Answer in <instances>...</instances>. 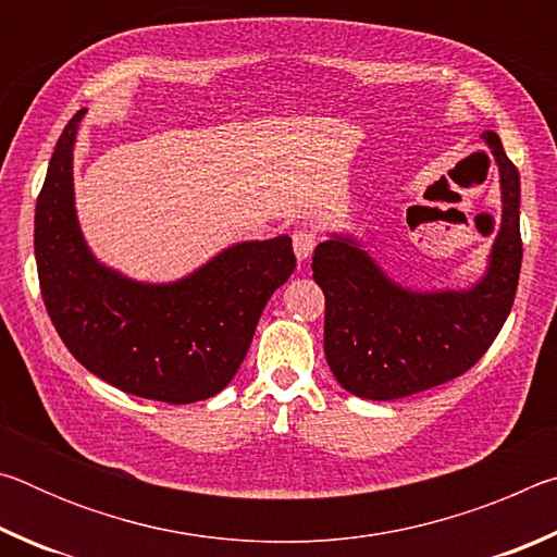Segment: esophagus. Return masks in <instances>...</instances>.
<instances>
[{"mask_svg":"<svg viewBox=\"0 0 557 557\" xmlns=\"http://www.w3.org/2000/svg\"><path fill=\"white\" fill-rule=\"evenodd\" d=\"M292 248H295L297 260L305 262L317 248V233L312 228H307V225H305V228L292 231Z\"/></svg>","mask_w":557,"mask_h":557,"instance_id":"esophagus-1","label":"esophagus"}]
</instances>
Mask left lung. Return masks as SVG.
I'll list each match as a JSON object with an SVG mask.
<instances>
[{"instance_id":"obj_1","label":"left lung","mask_w":557,"mask_h":557,"mask_svg":"<svg viewBox=\"0 0 557 557\" xmlns=\"http://www.w3.org/2000/svg\"><path fill=\"white\" fill-rule=\"evenodd\" d=\"M482 137L502 176V228L476 285L408 289L385 275L351 235L334 233L317 245L312 270L326 297V363L358 398H405L467 373L511 312L523 258L521 176L496 132Z\"/></svg>"}]
</instances>
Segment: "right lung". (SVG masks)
Listing matches in <instances>:
<instances>
[{
    "label": "right lung",
    "instance_id": "1",
    "mask_svg": "<svg viewBox=\"0 0 557 557\" xmlns=\"http://www.w3.org/2000/svg\"><path fill=\"white\" fill-rule=\"evenodd\" d=\"M86 110L55 143L36 199L41 297L69 351L115 388L172 405L199 403L233 381L262 309L297 260L289 235L235 243L176 282L149 285L102 265L73 199V147Z\"/></svg>",
    "mask_w": 557,
    "mask_h": 557
}]
</instances>
